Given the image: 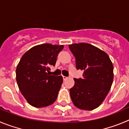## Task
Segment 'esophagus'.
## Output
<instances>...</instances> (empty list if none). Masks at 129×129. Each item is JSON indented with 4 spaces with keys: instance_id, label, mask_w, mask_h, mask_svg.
Segmentation results:
<instances>
[{
    "instance_id": "34e87169",
    "label": "esophagus",
    "mask_w": 129,
    "mask_h": 129,
    "mask_svg": "<svg viewBox=\"0 0 129 129\" xmlns=\"http://www.w3.org/2000/svg\"><path fill=\"white\" fill-rule=\"evenodd\" d=\"M62 77H63V80H67V77H66V76H62Z\"/></svg>"
}]
</instances>
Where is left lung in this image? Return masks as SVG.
Here are the masks:
<instances>
[{
	"mask_svg": "<svg viewBox=\"0 0 129 129\" xmlns=\"http://www.w3.org/2000/svg\"><path fill=\"white\" fill-rule=\"evenodd\" d=\"M76 59L77 69L83 71V78H75L70 89L73 104L91 111L104 102L113 82V66L109 56L98 47L87 43L69 45Z\"/></svg>",
	"mask_w": 129,
	"mask_h": 129,
	"instance_id": "1",
	"label": "left lung"
}]
</instances>
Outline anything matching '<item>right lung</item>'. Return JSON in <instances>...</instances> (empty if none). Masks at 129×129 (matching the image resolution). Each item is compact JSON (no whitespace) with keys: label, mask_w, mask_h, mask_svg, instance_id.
<instances>
[{"label":"right lung","mask_w":129,"mask_h":129,"mask_svg":"<svg viewBox=\"0 0 129 129\" xmlns=\"http://www.w3.org/2000/svg\"><path fill=\"white\" fill-rule=\"evenodd\" d=\"M63 46L43 44L31 48L24 54L16 69L18 88L33 107H44L56 101L63 83L62 76L49 75L51 66H55Z\"/></svg>","instance_id":"1"}]
</instances>
